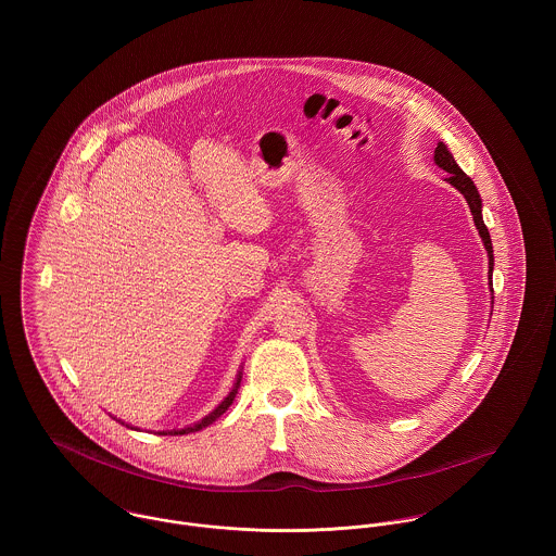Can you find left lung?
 I'll list each match as a JSON object with an SVG mask.
<instances>
[{
  "instance_id": "8db88e82",
  "label": "left lung",
  "mask_w": 556,
  "mask_h": 556,
  "mask_svg": "<svg viewBox=\"0 0 556 556\" xmlns=\"http://www.w3.org/2000/svg\"><path fill=\"white\" fill-rule=\"evenodd\" d=\"M434 162H437V166H441L443 170L450 173L447 181L467 199V203H469V207H471V214H473V220H476L479 238L483 241V248H485V252H488V276H490L488 282H490V293L494 295V291H492L494 254H492L490 233H488V229H485V225H483V216H481V197H479V192H477L476 184H473V179L458 166V162L454 160L452 152L447 150V146H445L443 141H441V143L437 146V150H434ZM492 302H494V298H492Z\"/></svg>"
}]
</instances>
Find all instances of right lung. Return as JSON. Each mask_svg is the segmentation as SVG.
I'll return each instance as SVG.
<instances>
[{"mask_svg": "<svg viewBox=\"0 0 556 556\" xmlns=\"http://www.w3.org/2000/svg\"><path fill=\"white\" fill-rule=\"evenodd\" d=\"M239 383H241V370L238 372V379H236V383H233V388H231V392L227 394V397L210 413V415H205L201 421H197V424H192V426H186V428H179V430H160L159 434H188V432H197V430H203L205 426H210V424H214L231 404H233V400H236V394H238ZM124 424V421H122Z\"/></svg>", "mask_w": 556, "mask_h": 556, "instance_id": "add662e5", "label": "right lung"}]
</instances>
